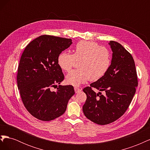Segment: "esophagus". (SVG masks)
I'll list each match as a JSON object with an SVG mask.
<instances>
[{
    "mask_svg": "<svg viewBox=\"0 0 150 150\" xmlns=\"http://www.w3.org/2000/svg\"><path fill=\"white\" fill-rule=\"evenodd\" d=\"M81 91V89L78 88H74V91H75L76 93H78L80 92Z\"/></svg>",
    "mask_w": 150,
    "mask_h": 150,
    "instance_id": "obj_1",
    "label": "esophagus"
}]
</instances>
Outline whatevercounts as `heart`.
I'll return each mask as SVG.
<instances>
[{
    "mask_svg": "<svg viewBox=\"0 0 150 150\" xmlns=\"http://www.w3.org/2000/svg\"><path fill=\"white\" fill-rule=\"evenodd\" d=\"M73 54L61 52L57 57V64L61 69L69 72L76 62L78 69L72 71L66 77L67 84L78 86L86 81L101 79L108 71L111 64L109 50L94 42L82 40L76 44Z\"/></svg>",
    "mask_w": 150,
    "mask_h": 150,
    "instance_id": "1",
    "label": "heart"
}]
</instances>
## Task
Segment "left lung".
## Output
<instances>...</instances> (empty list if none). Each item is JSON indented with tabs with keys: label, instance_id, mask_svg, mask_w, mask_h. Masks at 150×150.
Returning <instances> with one entry per match:
<instances>
[{
	"label": "left lung",
	"instance_id": "left-lung-1",
	"mask_svg": "<svg viewBox=\"0 0 150 150\" xmlns=\"http://www.w3.org/2000/svg\"><path fill=\"white\" fill-rule=\"evenodd\" d=\"M109 44L112 56L106 73L83 89L87 96L83 107L84 114L89 120L101 125L114 122L124 114L138 86L137 70L131 54L118 42L111 40ZM93 88L104 91L105 94L99 95Z\"/></svg>",
	"mask_w": 150,
	"mask_h": 150
}]
</instances>
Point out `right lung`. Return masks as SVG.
Segmentation results:
<instances>
[{
  "label": "right lung",
  "instance_id": "obj_1",
  "mask_svg": "<svg viewBox=\"0 0 150 150\" xmlns=\"http://www.w3.org/2000/svg\"><path fill=\"white\" fill-rule=\"evenodd\" d=\"M72 43L71 39L43 35L31 41L22 54L17 86L24 106L35 118L48 121L62 115L75 93L71 85L50 90L64 80L57 57Z\"/></svg>",
  "mask_w": 150,
  "mask_h": 150
}]
</instances>
